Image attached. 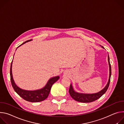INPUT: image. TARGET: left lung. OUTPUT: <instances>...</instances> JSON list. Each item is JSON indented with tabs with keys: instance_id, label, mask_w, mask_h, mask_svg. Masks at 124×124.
<instances>
[{
	"instance_id": "1",
	"label": "left lung",
	"mask_w": 124,
	"mask_h": 124,
	"mask_svg": "<svg viewBox=\"0 0 124 124\" xmlns=\"http://www.w3.org/2000/svg\"><path fill=\"white\" fill-rule=\"evenodd\" d=\"M102 48H104L102 46H101ZM108 64L109 66V77L108 83L106 86L101 91L98 93H80L77 92H75L73 89V88L72 86V84H70V89H69V93L72 99H73L76 101L83 102V103H88L93 102L97 100L99 98H100L101 96L106 92L107 90L110 82V77L111 75V64L110 63V60L109 55L108 54Z\"/></svg>"
}]
</instances>
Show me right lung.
<instances>
[{
  "label": "right lung",
  "instance_id": "1",
  "mask_svg": "<svg viewBox=\"0 0 124 124\" xmlns=\"http://www.w3.org/2000/svg\"><path fill=\"white\" fill-rule=\"evenodd\" d=\"M31 40H29L25 41V42L22 44L19 47L25 43L26 42H29V41ZM12 62H13V61L11 62V66H10V79H11V82L12 87L14 90H15V91L20 96L21 98H22L23 99H24V100L27 101H30L31 102H36L42 101L45 100V99H46L48 97L52 85L55 83V82L57 81L59 79L60 77L58 76L53 77L50 78L48 80L47 83L46 84L45 86L41 89L35 90V91H27V90H23L20 88L19 87H18L15 84L14 81L13 75H12Z\"/></svg>",
  "mask_w": 124,
  "mask_h": 124
}]
</instances>
